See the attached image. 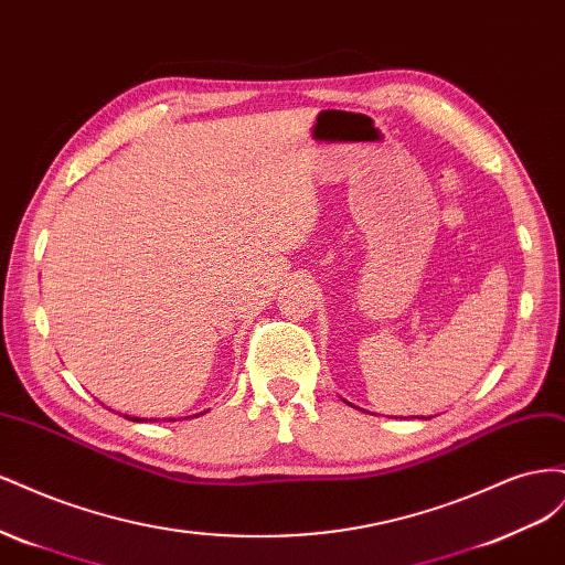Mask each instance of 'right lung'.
Masks as SVG:
<instances>
[{
    "instance_id": "right-lung-1",
    "label": "right lung",
    "mask_w": 565,
    "mask_h": 565,
    "mask_svg": "<svg viewBox=\"0 0 565 565\" xmlns=\"http://www.w3.org/2000/svg\"><path fill=\"white\" fill-rule=\"evenodd\" d=\"M125 417H127V415H125ZM127 419H134V422H141L139 417H127ZM143 422H146V419H143ZM172 422H174V419H172Z\"/></svg>"
}]
</instances>
